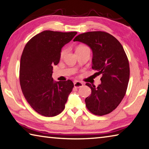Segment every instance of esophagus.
Returning <instances> with one entry per match:
<instances>
[{"mask_svg":"<svg viewBox=\"0 0 149 149\" xmlns=\"http://www.w3.org/2000/svg\"><path fill=\"white\" fill-rule=\"evenodd\" d=\"M83 83L81 82H79V81H77V82H74V88H81L83 86Z\"/></svg>","mask_w":149,"mask_h":149,"instance_id":"1","label":"esophagus"}]
</instances>
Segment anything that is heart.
<instances>
[{"mask_svg":"<svg viewBox=\"0 0 149 149\" xmlns=\"http://www.w3.org/2000/svg\"><path fill=\"white\" fill-rule=\"evenodd\" d=\"M88 48V47L85 46H79L77 48V51H79V50H80V49H84V48ZM66 53H67V49L65 48H63L61 50V52H60V54H59L60 57H61V58H63V57L65 56V55L66 54Z\"/></svg>","mask_w":149,"mask_h":149,"instance_id":"b5f03b06","label":"heart"}]
</instances>
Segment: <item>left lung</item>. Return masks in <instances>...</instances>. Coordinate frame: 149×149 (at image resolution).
<instances>
[{"instance_id":"left-lung-1","label":"left lung","mask_w":149,"mask_h":149,"mask_svg":"<svg viewBox=\"0 0 149 149\" xmlns=\"http://www.w3.org/2000/svg\"><path fill=\"white\" fill-rule=\"evenodd\" d=\"M73 41L89 46L93 52L92 69L102 74L101 84L86 83L92 90L86 98V106L90 113L103 116L113 111L123 100L130 79V65L122 44L105 31H92L80 34Z\"/></svg>"}]
</instances>
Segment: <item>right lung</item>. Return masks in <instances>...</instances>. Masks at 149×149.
<instances>
[{
    "label": "right lung",
    "instance_id": "1",
    "mask_svg": "<svg viewBox=\"0 0 149 149\" xmlns=\"http://www.w3.org/2000/svg\"><path fill=\"white\" fill-rule=\"evenodd\" d=\"M77 32L44 31L26 44L21 57L19 83L23 94L36 113L55 116L64 110L74 87L70 80L55 82L53 65L58 64L60 52Z\"/></svg>",
    "mask_w": 149,
    "mask_h": 149
}]
</instances>
